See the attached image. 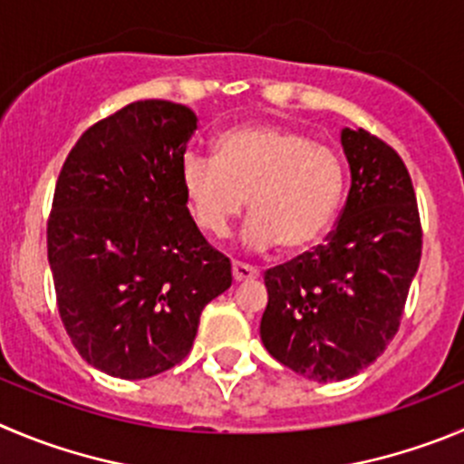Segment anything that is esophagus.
Wrapping results in <instances>:
<instances>
[{"label": "esophagus", "mask_w": 464, "mask_h": 464, "mask_svg": "<svg viewBox=\"0 0 464 464\" xmlns=\"http://www.w3.org/2000/svg\"><path fill=\"white\" fill-rule=\"evenodd\" d=\"M258 270L252 266H245V263H233V281L236 284H242V281H256L258 279Z\"/></svg>", "instance_id": "1"}]
</instances>
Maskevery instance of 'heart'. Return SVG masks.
<instances>
[{"label": "heart", "instance_id": "obj_1", "mask_svg": "<svg viewBox=\"0 0 464 464\" xmlns=\"http://www.w3.org/2000/svg\"><path fill=\"white\" fill-rule=\"evenodd\" d=\"M212 155L189 153L180 167L185 203L206 236L227 237L246 201L254 218L242 242L254 252H302L330 231L343 197L334 149L300 130L254 123L219 134Z\"/></svg>", "mask_w": 464, "mask_h": 464}]
</instances>
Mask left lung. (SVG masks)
<instances>
[{
    "mask_svg": "<svg viewBox=\"0 0 464 464\" xmlns=\"http://www.w3.org/2000/svg\"><path fill=\"white\" fill-rule=\"evenodd\" d=\"M350 192L334 231L314 252L266 272L261 341L315 382L373 363L402 318L421 261V222L401 155L366 130H341Z\"/></svg>",
    "mask_w": 464,
    "mask_h": 464,
    "instance_id": "8db88e82",
    "label": "left lung"
}]
</instances>
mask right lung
Returning a JSON list of instances; mask_svg holds the SVG:
<instances>
[{"label":"right lung","mask_w":464,"mask_h":464,"mask_svg":"<svg viewBox=\"0 0 464 464\" xmlns=\"http://www.w3.org/2000/svg\"><path fill=\"white\" fill-rule=\"evenodd\" d=\"M194 130L189 107L130 102L82 134L56 180L47 261L59 315L77 353L111 378L183 362L203 306L233 281L180 188Z\"/></svg>","instance_id":"add662e5"}]
</instances>
